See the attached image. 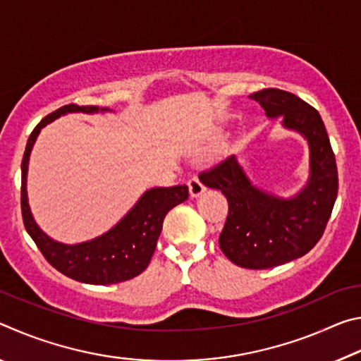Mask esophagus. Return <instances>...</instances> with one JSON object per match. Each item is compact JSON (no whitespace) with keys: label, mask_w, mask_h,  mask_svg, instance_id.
I'll list each match as a JSON object with an SVG mask.
<instances>
[{"label":"esophagus","mask_w":361,"mask_h":361,"mask_svg":"<svg viewBox=\"0 0 361 361\" xmlns=\"http://www.w3.org/2000/svg\"><path fill=\"white\" fill-rule=\"evenodd\" d=\"M188 186H189V194H191V197H199V195L205 191L204 183L200 181L197 176H192V178L188 181Z\"/></svg>","instance_id":"1"}]
</instances>
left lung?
Returning <instances> with one entry per match:
<instances>
[{
  "label": "left lung",
  "mask_w": 361,
  "mask_h": 361,
  "mask_svg": "<svg viewBox=\"0 0 361 361\" xmlns=\"http://www.w3.org/2000/svg\"><path fill=\"white\" fill-rule=\"evenodd\" d=\"M250 99L258 102L269 118L282 116L285 127L307 138V186L293 199L274 197L248 181L234 156L200 172L199 178L228 199V218L219 234L226 258L245 269H269L301 258L322 239L338 197V167L325 124L314 106L280 89H262Z\"/></svg>",
  "instance_id": "obj_1"
}]
</instances>
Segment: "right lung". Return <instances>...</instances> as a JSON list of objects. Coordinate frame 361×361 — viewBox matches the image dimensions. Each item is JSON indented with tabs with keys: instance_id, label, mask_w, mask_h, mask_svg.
<instances>
[{
	"instance_id": "right-lung-1",
	"label": "right lung",
	"mask_w": 361,
	"mask_h": 361,
	"mask_svg": "<svg viewBox=\"0 0 361 361\" xmlns=\"http://www.w3.org/2000/svg\"><path fill=\"white\" fill-rule=\"evenodd\" d=\"M78 111L94 113L99 111V108L79 106L75 103L65 105L47 114L35 127L28 138L22 159L20 205L23 224L46 261L63 276L92 285L126 282V280L137 277L148 267L157 245V239L161 235L164 218L175 205L185 202L188 199V186L178 185L172 188L149 189L111 231H108L99 239L79 243V245H63V243L49 239L33 221L27 202L25 186L30 151H32L35 140L42 127L65 113Z\"/></svg>"
}]
</instances>
